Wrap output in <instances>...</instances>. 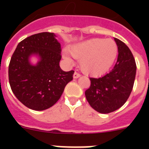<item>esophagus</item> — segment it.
<instances>
[{
	"label": "esophagus",
	"instance_id": "esophagus-1",
	"mask_svg": "<svg viewBox=\"0 0 149 149\" xmlns=\"http://www.w3.org/2000/svg\"><path fill=\"white\" fill-rule=\"evenodd\" d=\"M79 77V74H78L77 72H75L74 74H73V78H74V79H77V78H78V77Z\"/></svg>",
	"mask_w": 149,
	"mask_h": 149
}]
</instances>
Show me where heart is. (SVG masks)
Returning a JSON list of instances; mask_svg holds the SVG:
<instances>
[{
	"mask_svg": "<svg viewBox=\"0 0 149 149\" xmlns=\"http://www.w3.org/2000/svg\"><path fill=\"white\" fill-rule=\"evenodd\" d=\"M97 63V65L98 67H99V65L100 66V65H101L102 67L105 68V63H104V61H102L101 59L99 58V57L97 58V63ZM92 67H93V66H92Z\"/></svg>",
	"mask_w": 149,
	"mask_h": 149,
	"instance_id": "b5f03b06",
	"label": "heart"
}]
</instances>
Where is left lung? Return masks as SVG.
<instances>
[{"label": "left lung", "instance_id": "left-lung-1", "mask_svg": "<svg viewBox=\"0 0 149 149\" xmlns=\"http://www.w3.org/2000/svg\"><path fill=\"white\" fill-rule=\"evenodd\" d=\"M51 32L36 34L18 43L10 58L8 77L11 91L24 106L44 111L60 98L73 71L59 66L61 45ZM36 57V63L31 58Z\"/></svg>", "mask_w": 149, "mask_h": 149}]
</instances>
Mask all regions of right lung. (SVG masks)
Returning a JSON list of instances; mask_svg holds the SVG:
<instances>
[{"instance_id":"obj_1","label":"right lung","mask_w":149,"mask_h":149,"mask_svg":"<svg viewBox=\"0 0 149 149\" xmlns=\"http://www.w3.org/2000/svg\"><path fill=\"white\" fill-rule=\"evenodd\" d=\"M114 41L118 50L116 65L103 77L91 78V86L85 91L90 105L101 113L113 112L125 104L136 75V64L129 48L118 38Z\"/></svg>"}]
</instances>
